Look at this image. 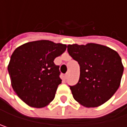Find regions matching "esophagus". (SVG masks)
Masks as SVG:
<instances>
[{"mask_svg": "<svg viewBox=\"0 0 127 127\" xmlns=\"http://www.w3.org/2000/svg\"><path fill=\"white\" fill-rule=\"evenodd\" d=\"M64 78H65V79H67V78H68V73H66V74H65Z\"/></svg>", "mask_w": 127, "mask_h": 127, "instance_id": "esophagus-1", "label": "esophagus"}]
</instances>
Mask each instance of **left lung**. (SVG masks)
<instances>
[{"instance_id": "obj_1", "label": "left lung", "mask_w": 127, "mask_h": 127, "mask_svg": "<svg viewBox=\"0 0 127 127\" xmlns=\"http://www.w3.org/2000/svg\"><path fill=\"white\" fill-rule=\"evenodd\" d=\"M67 51L80 66L79 82L69 86L74 99L86 107H98L108 101L118 89L124 73L118 53L95 43L69 45Z\"/></svg>"}]
</instances>
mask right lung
Returning a JSON list of instances; mask_svg holds the SVG:
<instances>
[{"label":"right lung","mask_w":127,"mask_h":127,"mask_svg":"<svg viewBox=\"0 0 127 127\" xmlns=\"http://www.w3.org/2000/svg\"><path fill=\"white\" fill-rule=\"evenodd\" d=\"M66 49L64 44L40 40L26 43L13 51L8 65L11 85L26 104L41 108L54 100L62 81L59 66L54 61Z\"/></svg>","instance_id":"obj_1"}]
</instances>
